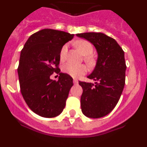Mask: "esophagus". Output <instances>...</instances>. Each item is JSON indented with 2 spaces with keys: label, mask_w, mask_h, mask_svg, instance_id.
I'll list each match as a JSON object with an SVG mask.
<instances>
[{
  "label": "esophagus",
  "mask_w": 147,
  "mask_h": 147,
  "mask_svg": "<svg viewBox=\"0 0 147 147\" xmlns=\"http://www.w3.org/2000/svg\"><path fill=\"white\" fill-rule=\"evenodd\" d=\"M73 83L74 84H78V81L77 79H73Z\"/></svg>",
  "instance_id": "esophagus-1"
}]
</instances>
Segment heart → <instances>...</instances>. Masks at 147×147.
Masks as SVG:
<instances>
[{
    "label": "heart",
    "instance_id": "b5f03b06",
    "mask_svg": "<svg viewBox=\"0 0 147 147\" xmlns=\"http://www.w3.org/2000/svg\"><path fill=\"white\" fill-rule=\"evenodd\" d=\"M75 45L81 53L85 56V60L87 62L91 63H92V58L89 55H90L92 52V46L90 43L86 40H78L75 42ZM66 51H67V45H65L62 47L60 51V60H64L66 57ZM63 71L65 73L68 74L69 76L73 78H78L82 75L86 73L87 71V67L83 64H74L71 63H66L63 66Z\"/></svg>",
    "mask_w": 147,
    "mask_h": 147
}]
</instances>
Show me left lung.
I'll list each match as a JSON object with an SVG mask.
<instances>
[{"instance_id":"left-lung-1","label":"left lung","mask_w":147,"mask_h":147,"mask_svg":"<svg viewBox=\"0 0 147 147\" xmlns=\"http://www.w3.org/2000/svg\"><path fill=\"white\" fill-rule=\"evenodd\" d=\"M96 49L97 60L88 78L95 81H79L83 89L81 111L90 118H100L111 112L123 92L125 79L124 51L115 39L102 33L77 34Z\"/></svg>"}]
</instances>
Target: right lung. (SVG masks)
I'll list each match as a JSON object with an SVG mask.
<instances>
[{
  "label": "right lung",
  "instance_id": "right-lung-1",
  "mask_svg": "<svg viewBox=\"0 0 147 147\" xmlns=\"http://www.w3.org/2000/svg\"><path fill=\"white\" fill-rule=\"evenodd\" d=\"M74 34L53 29H43L32 34L21 51L18 75L21 92L35 113L51 118L63 111L73 79L58 68L60 51ZM55 71L57 81L50 79Z\"/></svg>",
  "mask_w": 147,
  "mask_h": 147
}]
</instances>
